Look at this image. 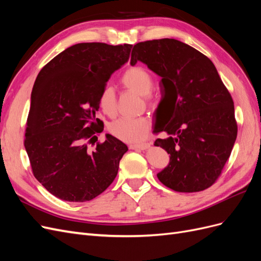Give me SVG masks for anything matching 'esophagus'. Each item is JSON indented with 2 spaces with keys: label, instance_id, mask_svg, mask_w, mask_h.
<instances>
[{
  "label": "esophagus",
  "instance_id": "obj_1",
  "mask_svg": "<svg viewBox=\"0 0 261 261\" xmlns=\"http://www.w3.org/2000/svg\"><path fill=\"white\" fill-rule=\"evenodd\" d=\"M150 145L149 143H145V144H140V145H130L129 148L130 149H134V150H147L150 148Z\"/></svg>",
  "mask_w": 261,
  "mask_h": 261
}]
</instances>
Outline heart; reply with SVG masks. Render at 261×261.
I'll use <instances>...</instances> for the list:
<instances>
[{"label": "heart", "instance_id": "1", "mask_svg": "<svg viewBox=\"0 0 261 261\" xmlns=\"http://www.w3.org/2000/svg\"><path fill=\"white\" fill-rule=\"evenodd\" d=\"M120 83L125 89L140 94L148 105H152V97L149 93L153 87V81L151 75L145 68L133 66L126 69ZM99 105L102 111L108 116L113 117L116 115V93L112 87L107 86L102 89L99 96ZM150 127H151V122L149 117L140 116L135 118H118L109 125L108 130L113 137L125 143L139 144L148 137Z\"/></svg>", "mask_w": 261, "mask_h": 261}]
</instances>
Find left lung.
<instances>
[{"instance_id":"left-lung-1","label":"left lung","mask_w":261,"mask_h":261,"mask_svg":"<svg viewBox=\"0 0 261 261\" xmlns=\"http://www.w3.org/2000/svg\"><path fill=\"white\" fill-rule=\"evenodd\" d=\"M137 61L161 77L153 132L168 137L154 145L170 153V163L158 178L175 192L204 191L220 177L238 136L231 93L206 55L175 39L136 43L130 64Z\"/></svg>"}]
</instances>
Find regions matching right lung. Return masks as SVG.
Masks as SVG:
<instances>
[{"mask_svg": "<svg viewBox=\"0 0 261 261\" xmlns=\"http://www.w3.org/2000/svg\"><path fill=\"white\" fill-rule=\"evenodd\" d=\"M132 46L77 43L36 78L23 145L35 177L62 200L96 198L117 175L128 148L109 134L103 143L97 141L103 122L96 115L102 89L127 62Z\"/></svg>", "mask_w": 261, "mask_h": 261, "instance_id": "obj_1", "label": "right lung"}]
</instances>
